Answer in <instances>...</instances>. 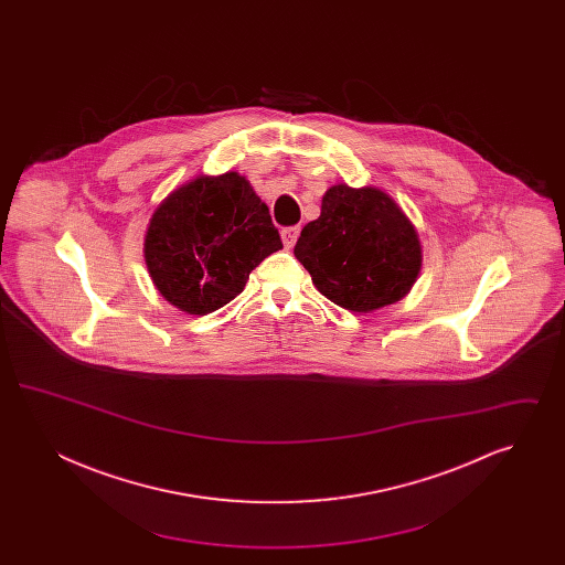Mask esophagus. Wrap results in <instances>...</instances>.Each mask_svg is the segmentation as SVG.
Instances as JSON below:
<instances>
[{
  "instance_id": "esophagus-1",
  "label": "esophagus",
  "mask_w": 565,
  "mask_h": 565,
  "mask_svg": "<svg viewBox=\"0 0 565 565\" xmlns=\"http://www.w3.org/2000/svg\"><path fill=\"white\" fill-rule=\"evenodd\" d=\"M298 235H300V228H298V226H288V228H281V242H284L286 247H295Z\"/></svg>"
}]
</instances>
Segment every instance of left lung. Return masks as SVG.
<instances>
[{"label":"left lung","mask_w":565,"mask_h":565,"mask_svg":"<svg viewBox=\"0 0 565 565\" xmlns=\"http://www.w3.org/2000/svg\"><path fill=\"white\" fill-rule=\"evenodd\" d=\"M298 263L334 305L366 313L401 300L422 269L415 228L376 189L332 186L295 245Z\"/></svg>","instance_id":"obj_1"}]
</instances>
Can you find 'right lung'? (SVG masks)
<instances>
[{
    "label": "right lung",
    "mask_w": 565,
    "mask_h": 565,
    "mask_svg": "<svg viewBox=\"0 0 565 565\" xmlns=\"http://www.w3.org/2000/svg\"><path fill=\"white\" fill-rule=\"evenodd\" d=\"M281 249L269 207L249 182L226 173L175 190L146 235L154 286L178 309L205 316L242 295L249 273Z\"/></svg>",
    "instance_id": "1"
}]
</instances>
